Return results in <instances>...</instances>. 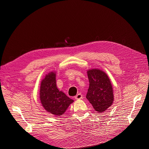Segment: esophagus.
Wrapping results in <instances>:
<instances>
[{"label":"esophagus","instance_id":"obj_1","mask_svg":"<svg viewBox=\"0 0 149 149\" xmlns=\"http://www.w3.org/2000/svg\"><path fill=\"white\" fill-rule=\"evenodd\" d=\"M76 100H81V99L83 98V95L81 93H78L77 95H76L74 97Z\"/></svg>","mask_w":149,"mask_h":149}]
</instances>
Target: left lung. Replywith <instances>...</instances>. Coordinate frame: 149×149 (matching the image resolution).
Masks as SVG:
<instances>
[{
  "instance_id": "left-lung-1",
  "label": "left lung",
  "mask_w": 149,
  "mask_h": 149,
  "mask_svg": "<svg viewBox=\"0 0 149 149\" xmlns=\"http://www.w3.org/2000/svg\"><path fill=\"white\" fill-rule=\"evenodd\" d=\"M89 86L87 100L97 112L106 111L114 101L113 89L110 79L104 72L96 69L88 70Z\"/></svg>"
}]
</instances>
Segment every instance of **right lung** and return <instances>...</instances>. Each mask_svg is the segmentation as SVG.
I'll list each match as a JSON object with an SVG mask.
<instances>
[{
    "instance_id": "obj_1",
    "label": "right lung",
    "mask_w": 149,
    "mask_h": 149,
    "mask_svg": "<svg viewBox=\"0 0 149 149\" xmlns=\"http://www.w3.org/2000/svg\"><path fill=\"white\" fill-rule=\"evenodd\" d=\"M40 98L47 111L55 116H61L74 101L57 88L56 74L48 73L42 80L40 85Z\"/></svg>"
}]
</instances>
